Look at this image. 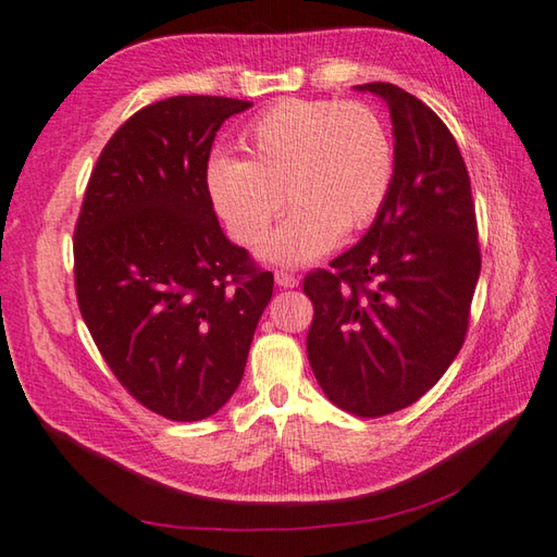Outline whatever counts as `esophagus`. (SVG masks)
Listing matches in <instances>:
<instances>
[{"mask_svg": "<svg viewBox=\"0 0 557 557\" xmlns=\"http://www.w3.org/2000/svg\"><path fill=\"white\" fill-rule=\"evenodd\" d=\"M275 282H277V287H285V289H292L299 285L297 275H292V272H287V270H275Z\"/></svg>", "mask_w": 557, "mask_h": 557, "instance_id": "obj_1", "label": "esophagus"}]
</instances>
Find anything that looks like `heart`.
<instances>
[{"label":"heart","instance_id":"1","mask_svg":"<svg viewBox=\"0 0 557 557\" xmlns=\"http://www.w3.org/2000/svg\"><path fill=\"white\" fill-rule=\"evenodd\" d=\"M246 159L220 154L207 193L228 234L258 246L282 207H294L263 256L299 265L376 220L394 181V141L372 108L355 101L287 98L246 127ZM286 198H281V193Z\"/></svg>","mask_w":557,"mask_h":557}]
</instances>
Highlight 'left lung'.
<instances>
[{
  "mask_svg": "<svg viewBox=\"0 0 557 557\" xmlns=\"http://www.w3.org/2000/svg\"><path fill=\"white\" fill-rule=\"evenodd\" d=\"M357 89L388 106L394 181L359 244L304 277L307 355L331 403L381 418L428 394L459 355L481 246L471 178L442 117L396 84Z\"/></svg>",
  "mask_w": 557,
  "mask_h": 557,
  "instance_id": "obj_1",
  "label": "left lung"
}]
</instances>
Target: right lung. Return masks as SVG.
Here are the masks:
<instances>
[{
	"label": "right lung",
	"instance_id": "obj_1",
	"mask_svg": "<svg viewBox=\"0 0 557 557\" xmlns=\"http://www.w3.org/2000/svg\"><path fill=\"white\" fill-rule=\"evenodd\" d=\"M250 101L173 96L108 139L74 226L82 319L115 379L176 422L214 416L242 384L272 272L216 222L207 193L216 129Z\"/></svg>",
	"mask_w": 557,
	"mask_h": 557
}]
</instances>
